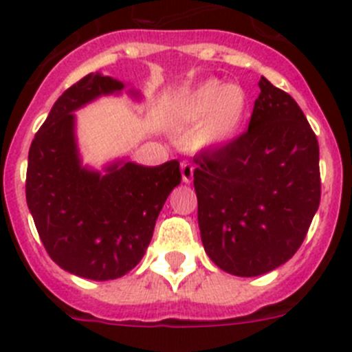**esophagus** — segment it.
Masks as SVG:
<instances>
[{
	"label": "esophagus",
	"mask_w": 352,
	"mask_h": 352,
	"mask_svg": "<svg viewBox=\"0 0 352 352\" xmlns=\"http://www.w3.org/2000/svg\"><path fill=\"white\" fill-rule=\"evenodd\" d=\"M182 178L183 183H192L193 179V166L190 162H186V160L182 162Z\"/></svg>",
	"instance_id": "obj_1"
}]
</instances>
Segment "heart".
<instances>
[{"label":"heart","instance_id":"heart-1","mask_svg":"<svg viewBox=\"0 0 352 352\" xmlns=\"http://www.w3.org/2000/svg\"><path fill=\"white\" fill-rule=\"evenodd\" d=\"M250 111V98L241 85H225L209 78L190 89L174 106L176 120L195 125L197 144L206 150H218L239 136Z\"/></svg>","mask_w":352,"mask_h":352}]
</instances>
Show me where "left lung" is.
Wrapping results in <instances>:
<instances>
[{
    "label": "left lung",
    "mask_w": 352,
    "mask_h": 352,
    "mask_svg": "<svg viewBox=\"0 0 352 352\" xmlns=\"http://www.w3.org/2000/svg\"><path fill=\"white\" fill-rule=\"evenodd\" d=\"M250 127L195 159L199 228L221 270L254 277L286 263L304 243L319 208V146L295 99L258 82Z\"/></svg>",
    "instance_id": "obj_1"
}]
</instances>
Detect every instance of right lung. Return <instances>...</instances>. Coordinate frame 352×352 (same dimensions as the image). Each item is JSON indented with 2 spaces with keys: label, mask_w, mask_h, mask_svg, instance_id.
Here are the masks:
<instances>
[{
  "label": "right lung",
  "mask_w": 352,
  "mask_h": 352,
  "mask_svg": "<svg viewBox=\"0 0 352 352\" xmlns=\"http://www.w3.org/2000/svg\"><path fill=\"white\" fill-rule=\"evenodd\" d=\"M124 89L101 73L83 76L52 106L29 148L25 201L41 243L60 269L92 281L140 263L164 202L182 183L178 160L148 167L117 159L102 170L82 164L75 111Z\"/></svg>",
  "instance_id": "1"
}]
</instances>
